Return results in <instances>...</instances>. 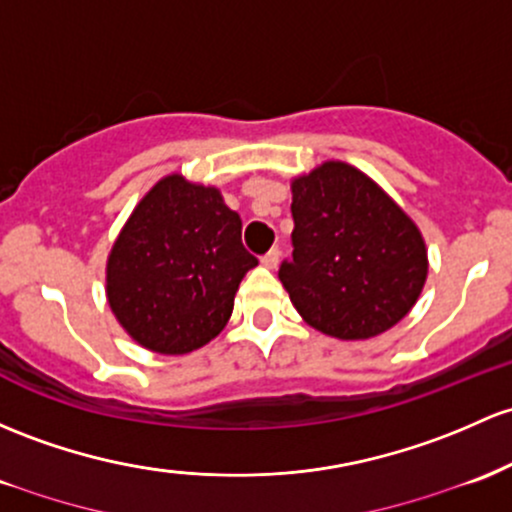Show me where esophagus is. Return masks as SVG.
<instances>
[{
	"label": "esophagus",
	"mask_w": 512,
	"mask_h": 512,
	"mask_svg": "<svg viewBox=\"0 0 512 512\" xmlns=\"http://www.w3.org/2000/svg\"><path fill=\"white\" fill-rule=\"evenodd\" d=\"M279 255H282V252H279V247H272V250L262 255V265H265L267 269H274L279 265Z\"/></svg>",
	"instance_id": "34e87169"
}]
</instances>
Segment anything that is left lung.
<instances>
[{
	"label": "left lung",
	"mask_w": 512,
	"mask_h": 512,
	"mask_svg": "<svg viewBox=\"0 0 512 512\" xmlns=\"http://www.w3.org/2000/svg\"><path fill=\"white\" fill-rule=\"evenodd\" d=\"M291 257L279 279L303 320L340 340L384 333L418 301L428 277L420 230L345 162L291 184Z\"/></svg>",
	"instance_id": "left-lung-1"
}]
</instances>
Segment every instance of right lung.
<instances>
[{
    "mask_svg": "<svg viewBox=\"0 0 512 512\" xmlns=\"http://www.w3.org/2000/svg\"><path fill=\"white\" fill-rule=\"evenodd\" d=\"M255 265L243 221L221 192L172 174L123 226L106 265V296L133 340L184 355L221 333L238 284Z\"/></svg>",
    "mask_w": 512,
    "mask_h": 512,
    "instance_id": "1",
    "label": "right lung"
}]
</instances>
